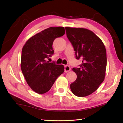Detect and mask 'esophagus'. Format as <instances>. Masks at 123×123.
I'll return each instance as SVG.
<instances>
[{
	"instance_id": "esophagus-1",
	"label": "esophagus",
	"mask_w": 123,
	"mask_h": 123,
	"mask_svg": "<svg viewBox=\"0 0 123 123\" xmlns=\"http://www.w3.org/2000/svg\"><path fill=\"white\" fill-rule=\"evenodd\" d=\"M71 70V68L69 66H65L64 67V72H68Z\"/></svg>"
}]
</instances>
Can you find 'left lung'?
Masks as SVG:
<instances>
[{
    "label": "left lung",
    "mask_w": 123,
    "mask_h": 123,
    "mask_svg": "<svg viewBox=\"0 0 123 123\" xmlns=\"http://www.w3.org/2000/svg\"><path fill=\"white\" fill-rule=\"evenodd\" d=\"M65 28L67 37L74 48L75 57L82 60L79 68L72 69L77 78L70 85V89L76 96H87L95 92L105 79L106 48L100 38L92 31L82 28Z\"/></svg>",
    "instance_id": "obj_1"
}]
</instances>
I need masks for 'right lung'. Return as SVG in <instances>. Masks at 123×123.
Wrapping results in <instances>:
<instances>
[{
	"instance_id": "1",
	"label": "right lung",
	"mask_w": 123,
	"mask_h": 123,
	"mask_svg": "<svg viewBox=\"0 0 123 123\" xmlns=\"http://www.w3.org/2000/svg\"><path fill=\"white\" fill-rule=\"evenodd\" d=\"M65 34L63 27H51L28 39L22 49L20 66L27 84L35 92H48L63 73V65L46 61L54 54V40Z\"/></svg>"
}]
</instances>
